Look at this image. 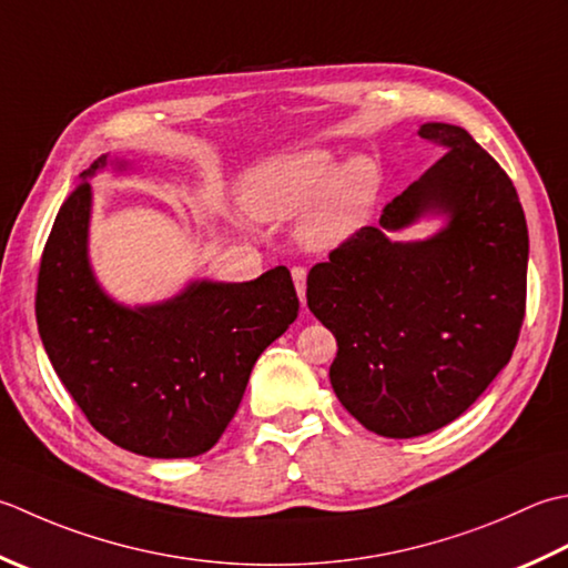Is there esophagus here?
Wrapping results in <instances>:
<instances>
[{
    "label": "esophagus",
    "mask_w": 568,
    "mask_h": 568,
    "mask_svg": "<svg viewBox=\"0 0 568 568\" xmlns=\"http://www.w3.org/2000/svg\"><path fill=\"white\" fill-rule=\"evenodd\" d=\"M293 273V281H295V291L300 295V303L305 305V283H307V271L303 268V265H295V268L291 271Z\"/></svg>",
    "instance_id": "obj_1"
}]
</instances>
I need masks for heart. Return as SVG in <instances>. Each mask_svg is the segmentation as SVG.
Returning <instances> with one entry per match:
<instances>
[{"mask_svg":"<svg viewBox=\"0 0 568 568\" xmlns=\"http://www.w3.org/2000/svg\"><path fill=\"white\" fill-rule=\"evenodd\" d=\"M379 189L369 158L335 166L327 150H300L261 164L243 184V206L261 221H287L310 205L303 239L313 248H337L369 221Z\"/></svg>","mask_w":568,"mask_h":568,"instance_id":"obj_1","label":"heart"}]
</instances>
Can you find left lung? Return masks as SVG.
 <instances>
[{
    "label": "left lung",
    "instance_id": "1",
    "mask_svg": "<svg viewBox=\"0 0 568 568\" xmlns=\"http://www.w3.org/2000/svg\"><path fill=\"white\" fill-rule=\"evenodd\" d=\"M448 152L307 273V307L337 339L329 382L349 414L414 438L465 414L509 362L527 310L529 236L517 189L468 132L426 122ZM428 210L426 242L387 239Z\"/></svg>",
    "mask_w": 568,
    "mask_h": 568
}]
</instances>
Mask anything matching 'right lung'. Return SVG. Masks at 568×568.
I'll return each instance as SVG.
<instances>
[{"mask_svg":"<svg viewBox=\"0 0 568 568\" xmlns=\"http://www.w3.org/2000/svg\"><path fill=\"white\" fill-rule=\"evenodd\" d=\"M81 174L41 253L37 325L55 374L91 426L148 458H194L216 446L255 359L293 325L300 300L285 265L251 283H192L152 307H122L88 265L91 216Z\"/></svg>","mask_w":568,"mask_h":568,"instance_id":"1","label":"right lung"}]
</instances>
